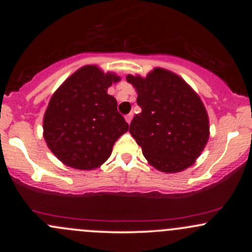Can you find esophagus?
I'll return each mask as SVG.
<instances>
[{"instance_id": "34e87169", "label": "esophagus", "mask_w": 252, "mask_h": 252, "mask_svg": "<svg viewBox=\"0 0 252 252\" xmlns=\"http://www.w3.org/2000/svg\"><path fill=\"white\" fill-rule=\"evenodd\" d=\"M133 116H134L133 113H129V114H126V123H128V124H130L131 119H133Z\"/></svg>"}]
</instances>
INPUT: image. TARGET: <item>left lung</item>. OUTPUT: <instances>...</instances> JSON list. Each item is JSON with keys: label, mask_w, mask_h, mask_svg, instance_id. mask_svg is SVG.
Listing matches in <instances>:
<instances>
[{"label": "left lung", "mask_w": 252, "mask_h": 252, "mask_svg": "<svg viewBox=\"0 0 252 252\" xmlns=\"http://www.w3.org/2000/svg\"><path fill=\"white\" fill-rule=\"evenodd\" d=\"M126 80L138 91L141 107L129 131L145 158L166 173L191 166L210 135L207 112L199 96L182 78L162 68L145 79L128 75Z\"/></svg>", "instance_id": "left-lung-1"}]
</instances>
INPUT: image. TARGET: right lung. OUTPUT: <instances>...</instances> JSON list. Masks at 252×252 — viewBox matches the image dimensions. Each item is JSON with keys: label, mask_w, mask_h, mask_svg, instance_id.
Listing matches in <instances>:
<instances>
[{"label": "right lung", "mask_w": 252, "mask_h": 252, "mask_svg": "<svg viewBox=\"0 0 252 252\" xmlns=\"http://www.w3.org/2000/svg\"><path fill=\"white\" fill-rule=\"evenodd\" d=\"M119 77L85 65L70 75L51 97L44 117L47 146L65 166L100 167L112 147L129 129L107 89Z\"/></svg>", "instance_id": "obj_1"}]
</instances>
